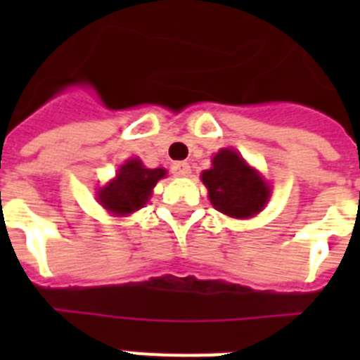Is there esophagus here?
I'll return each instance as SVG.
<instances>
[{
	"mask_svg": "<svg viewBox=\"0 0 360 360\" xmlns=\"http://www.w3.org/2000/svg\"><path fill=\"white\" fill-rule=\"evenodd\" d=\"M173 174L174 176H189L191 174V165L187 162H176L173 165Z\"/></svg>",
	"mask_w": 360,
	"mask_h": 360,
	"instance_id": "34e87169",
	"label": "esophagus"
}]
</instances>
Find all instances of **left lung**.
Listing matches in <instances>:
<instances>
[{"label": "left lung", "mask_w": 360, "mask_h": 360, "mask_svg": "<svg viewBox=\"0 0 360 360\" xmlns=\"http://www.w3.org/2000/svg\"><path fill=\"white\" fill-rule=\"evenodd\" d=\"M216 211L231 218H252L270 198V186L234 149H219L212 167L202 173Z\"/></svg>", "instance_id": "8db88e82"}]
</instances>
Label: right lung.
I'll use <instances>...</instances> for the list:
<instances>
[{
	"label": "right lung",
	"mask_w": 360,
	"mask_h": 360,
	"mask_svg": "<svg viewBox=\"0 0 360 360\" xmlns=\"http://www.w3.org/2000/svg\"><path fill=\"white\" fill-rule=\"evenodd\" d=\"M167 171L164 167L148 169L141 158H129L117 171V176L97 193V200L108 212L115 216H128L148 203L160 178Z\"/></svg>",
	"instance_id": "add662e5"
}]
</instances>
